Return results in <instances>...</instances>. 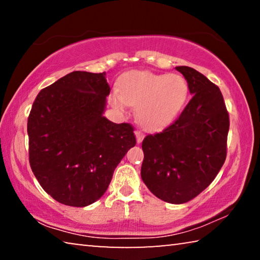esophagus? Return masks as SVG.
Here are the masks:
<instances>
[{
    "instance_id": "esophagus-1",
    "label": "esophagus",
    "mask_w": 260,
    "mask_h": 260,
    "mask_svg": "<svg viewBox=\"0 0 260 260\" xmlns=\"http://www.w3.org/2000/svg\"><path fill=\"white\" fill-rule=\"evenodd\" d=\"M135 136H136V142H138V144H140L141 142L143 141V138L144 135L141 131H135Z\"/></svg>"
}]
</instances>
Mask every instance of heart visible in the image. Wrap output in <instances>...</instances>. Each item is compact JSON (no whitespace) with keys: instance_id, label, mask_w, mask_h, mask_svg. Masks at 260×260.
Wrapping results in <instances>:
<instances>
[{"instance_id":"obj_1","label":"heart","mask_w":260,"mask_h":260,"mask_svg":"<svg viewBox=\"0 0 260 260\" xmlns=\"http://www.w3.org/2000/svg\"><path fill=\"white\" fill-rule=\"evenodd\" d=\"M188 83L180 74L132 71L119 83V94L110 98L112 107L125 112L127 105L136 108V119L146 129L155 131L170 124L187 102Z\"/></svg>"}]
</instances>
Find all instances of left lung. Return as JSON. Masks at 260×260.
<instances>
[{
	"label": "left lung",
	"mask_w": 260,
	"mask_h": 260,
	"mask_svg": "<svg viewBox=\"0 0 260 260\" xmlns=\"http://www.w3.org/2000/svg\"><path fill=\"white\" fill-rule=\"evenodd\" d=\"M175 69L192 99L177 120L144 138L141 178L159 200L182 204L209 187L225 162L230 116L218 86L195 69Z\"/></svg>",
	"instance_id": "obj_1"
}]
</instances>
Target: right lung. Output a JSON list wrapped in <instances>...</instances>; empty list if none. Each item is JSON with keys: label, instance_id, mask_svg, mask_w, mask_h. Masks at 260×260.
Instances as JSON below:
<instances>
[{"label": "right lung", "instance_id": "1", "mask_svg": "<svg viewBox=\"0 0 260 260\" xmlns=\"http://www.w3.org/2000/svg\"><path fill=\"white\" fill-rule=\"evenodd\" d=\"M109 94L105 72L74 71L34 101L27 120L30 169L61 204L82 208L101 199L136 144L132 125L103 116Z\"/></svg>", "mask_w": 260, "mask_h": 260}]
</instances>
